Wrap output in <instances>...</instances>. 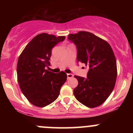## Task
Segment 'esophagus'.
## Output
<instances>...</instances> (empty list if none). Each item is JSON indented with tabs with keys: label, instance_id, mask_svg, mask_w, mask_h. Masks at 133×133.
Returning <instances> with one entry per match:
<instances>
[{
	"label": "esophagus",
	"instance_id": "obj_1",
	"mask_svg": "<svg viewBox=\"0 0 133 133\" xmlns=\"http://www.w3.org/2000/svg\"><path fill=\"white\" fill-rule=\"evenodd\" d=\"M73 75L71 74V73H68L67 74V78H68V79H69L71 78H73Z\"/></svg>",
	"mask_w": 133,
	"mask_h": 133
}]
</instances>
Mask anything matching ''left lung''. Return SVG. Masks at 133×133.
Masks as SVG:
<instances>
[{
    "instance_id": "8db88e82",
    "label": "left lung",
    "mask_w": 133,
    "mask_h": 133,
    "mask_svg": "<svg viewBox=\"0 0 133 133\" xmlns=\"http://www.w3.org/2000/svg\"><path fill=\"white\" fill-rule=\"evenodd\" d=\"M76 45L77 62L88 66L87 77L75 76L78 82L73 90L76 100L90 108L102 104L115 87L116 61L112 49L104 40L91 33L79 31L68 35Z\"/></svg>"
}]
</instances>
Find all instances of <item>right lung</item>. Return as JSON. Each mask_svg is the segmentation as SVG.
I'll list each match as a JSON object with an SVG mask.
<instances>
[{
	"label": "right lung",
	"mask_w": 133,
	"mask_h": 133,
	"mask_svg": "<svg viewBox=\"0 0 133 133\" xmlns=\"http://www.w3.org/2000/svg\"><path fill=\"white\" fill-rule=\"evenodd\" d=\"M65 37L41 33L25 46L17 63L18 84L29 102L44 108L58 98L60 88L67 80L64 72L54 73L45 69L50 65L52 48Z\"/></svg>",
	"instance_id": "1"
}]
</instances>
